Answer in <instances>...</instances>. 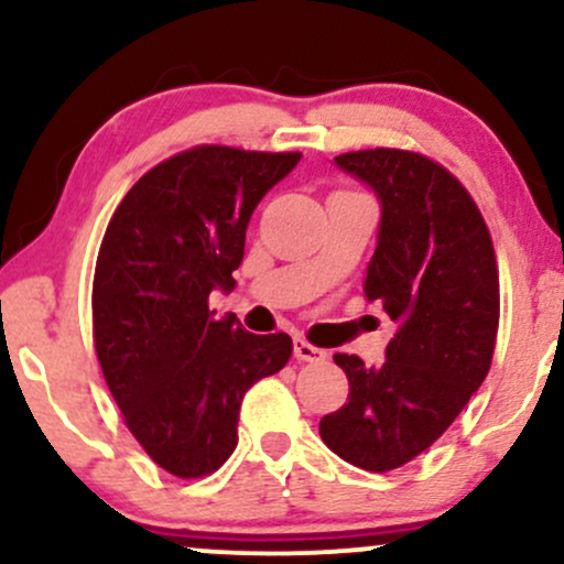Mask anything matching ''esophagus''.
Instances as JSON below:
<instances>
[{"label": "esophagus", "instance_id": "esophagus-1", "mask_svg": "<svg viewBox=\"0 0 564 564\" xmlns=\"http://www.w3.org/2000/svg\"><path fill=\"white\" fill-rule=\"evenodd\" d=\"M294 358L304 360V364H315V360H326L328 352H326V349L310 345V341L302 339V336H296V339H294Z\"/></svg>", "mask_w": 564, "mask_h": 564}]
</instances>
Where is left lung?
Returning <instances> with one entry per match:
<instances>
[{"mask_svg":"<svg viewBox=\"0 0 564 564\" xmlns=\"http://www.w3.org/2000/svg\"><path fill=\"white\" fill-rule=\"evenodd\" d=\"M334 164L379 200L377 251L364 291L394 321L384 364L334 355L349 398L321 419L336 456L368 471L416 458L480 390L498 332L490 232L467 187L411 151L341 153Z\"/></svg>","mask_w":564,"mask_h":564,"instance_id":"obj_1","label":"left lung"}]
</instances>
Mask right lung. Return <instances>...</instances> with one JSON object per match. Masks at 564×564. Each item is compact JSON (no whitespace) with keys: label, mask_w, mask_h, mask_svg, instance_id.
Wrapping results in <instances>:
<instances>
[{"label":"right lung","mask_w":564,"mask_h":564,"mask_svg":"<svg viewBox=\"0 0 564 564\" xmlns=\"http://www.w3.org/2000/svg\"><path fill=\"white\" fill-rule=\"evenodd\" d=\"M302 153L200 145L142 174L108 223L93 283L95 349L124 422L174 477H204L238 445L251 384L289 364V334H249L209 310L236 289L257 204Z\"/></svg>","instance_id":"1"}]
</instances>
